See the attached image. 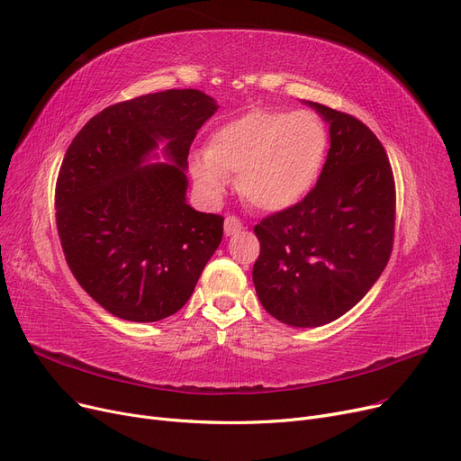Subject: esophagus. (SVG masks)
<instances>
[{"label":"esophagus","instance_id":"34e87169","mask_svg":"<svg viewBox=\"0 0 461 461\" xmlns=\"http://www.w3.org/2000/svg\"><path fill=\"white\" fill-rule=\"evenodd\" d=\"M240 228H243V224H240V221L237 216H226V221H224V233L230 237V235H235V233H239L240 231Z\"/></svg>","mask_w":461,"mask_h":461}]
</instances>
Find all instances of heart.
<instances>
[{
  "label": "heart",
  "instance_id": "b5f03b06",
  "mask_svg": "<svg viewBox=\"0 0 461 461\" xmlns=\"http://www.w3.org/2000/svg\"><path fill=\"white\" fill-rule=\"evenodd\" d=\"M329 151V131L308 110L256 108L218 127L207 151L194 155L190 172L211 198L226 192L228 177L252 207L280 212L301 203L316 186Z\"/></svg>",
  "mask_w": 461,
  "mask_h": 461
}]
</instances>
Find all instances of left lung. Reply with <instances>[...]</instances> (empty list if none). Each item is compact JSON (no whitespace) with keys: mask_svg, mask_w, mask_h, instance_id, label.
I'll return each mask as SVG.
<instances>
[{"mask_svg":"<svg viewBox=\"0 0 461 461\" xmlns=\"http://www.w3.org/2000/svg\"><path fill=\"white\" fill-rule=\"evenodd\" d=\"M329 125L318 185L254 228L252 280L261 306L289 327H321L351 310L393 252L396 192L377 136L353 115L304 101Z\"/></svg>","mask_w":461,"mask_h":461,"instance_id":"1","label":"left lung"}]
</instances>
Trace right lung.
<instances>
[{
  "mask_svg": "<svg viewBox=\"0 0 461 461\" xmlns=\"http://www.w3.org/2000/svg\"><path fill=\"white\" fill-rule=\"evenodd\" d=\"M218 110L198 89L104 108L65 153L56 222L68 267L112 316L151 323L190 299L224 218L186 203L190 143ZM166 163H151L158 148Z\"/></svg>",
  "mask_w": 461,
  "mask_h": 461,
  "instance_id": "obj_1",
  "label": "right lung"
}]
</instances>
